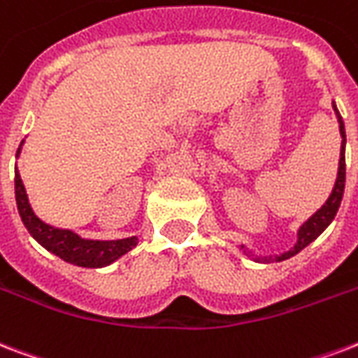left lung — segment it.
<instances>
[{
	"instance_id": "1",
	"label": "left lung",
	"mask_w": 358,
	"mask_h": 358,
	"mask_svg": "<svg viewBox=\"0 0 358 358\" xmlns=\"http://www.w3.org/2000/svg\"><path fill=\"white\" fill-rule=\"evenodd\" d=\"M332 108H334V113H336L338 124H340V135H342V148H340V165H338V176L336 182H334V187H332V193L329 195V199L324 201V204L321 208L315 212V214L300 225L299 233H296V244L289 250V252H283L280 255H268V257H259L255 255L253 261H257V263H280V261H285V259L293 257L299 252H302L308 244H312L313 240L317 238L319 234L323 233L324 229L331 225V222L334 220V215H336L338 208H340V203H342L343 197V187H345V127H343V120L338 113L336 105H334V101H332ZM240 250H244L245 255H250L252 252H248L245 250V245H240Z\"/></svg>"
}]
</instances>
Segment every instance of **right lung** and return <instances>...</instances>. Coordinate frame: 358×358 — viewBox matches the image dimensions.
Segmentation results:
<instances>
[{
    "label": "right lung",
    "mask_w": 358,
    "mask_h": 358,
    "mask_svg": "<svg viewBox=\"0 0 358 358\" xmlns=\"http://www.w3.org/2000/svg\"><path fill=\"white\" fill-rule=\"evenodd\" d=\"M24 144V141H22ZM22 144L18 146L16 157L20 155ZM15 195H16V206H18V214L22 217V223L26 225L29 234L39 242L45 250H48L59 259H64L67 263L76 264V266H84V268H103L114 263L116 259L131 252L136 245L138 238L129 236V238L122 240H88L82 238L75 231L69 229H58L52 227L45 223L31 208V204L27 201L26 187L22 184L20 173L15 167Z\"/></svg>",
    "instance_id": "1"
}]
</instances>
